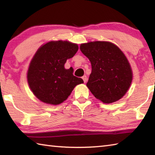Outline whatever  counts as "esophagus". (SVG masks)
Segmentation results:
<instances>
[{"label":"esophagus","instance_id":"34e87169","mask_svg":"<svg viewBox=\"0 0 155 155\" xmlns=\"http://www.w3.org/2000/svg\"><path fill=\"white\" fill-rule=\"evenodd\" d=\"M82 78H83V81H84V83H86V82L87 81V76H86V75H84L83 77H82Z\"/></svg>","mask_w":155,"mask_h":155}]
</instances>
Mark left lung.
Here are the masks:
<instances>
[{
  "label": "left lung",
  "mask_w": 155,
  "mask_h": 155,
  "mask_svg": "<svg viewBox=\"0 0 155 155\" xmlns=\"http://www.w3.org/2000/svg\"><path fill=\"white\" fill-rule=\"evenodd\" d=\"M80 49L91 63L87 86L92 94L107 104L120 99L133 80L132 69L126 56L117 46L106 41L81 44Z\"/></svg>",
  "instance_id": "left-lung-1"
}]
</instances>
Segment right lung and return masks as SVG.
Segmentation results:
<instances>
[{
    "mask_svg": "<svg viewBox=\"0 0 155 155\" xmlns=\"http://www.w3.org/2000/svg\"><path fill=\"white\" fill-rule=\"evenodd\" d=\"M77 44L51 41L38 49L29 65L27 81L36 97L45 103L57 105L68 97L77 84L83 83L73 75V68L66 69L67 59L78 51Z\"/></svg>",
    "mask_w": 155,
    "mask_h": 155,
    "instance_id": "1",
    "label": "right lung"
}]
</instances>
